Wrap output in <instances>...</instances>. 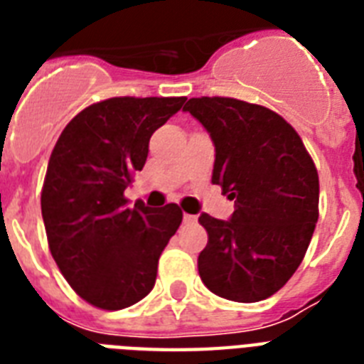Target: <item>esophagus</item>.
I'll list each match as a JSON object with an SVG mask.
<instances>
[{
  "label": "esophagus",
  "instance_id": "1",
  "mask_svg": "<svg viewBox=\"0 0 364 364\" xmlns=\"http://www.w3.org/2000/svg\"><path fill=\"white\" fill-rule=\"evenodd\" d=\"M183 223H185V225H194V223H196V215H191V213H183Z\"/></svg>",
  "mask_w": 364,
  "mask_h": 364
}]
</instances>
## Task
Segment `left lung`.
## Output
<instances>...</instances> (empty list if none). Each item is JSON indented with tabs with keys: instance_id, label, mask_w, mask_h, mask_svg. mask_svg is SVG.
Segmentation results:
<instances>
[{
	"instance_id": "8db88e82",
	"label": "left lung",
	"mask_w": 364,
	"mask_h": 364,
	"mask_svg": "<svg viewBox=\"0 0 364 364\" xmlns=\"http://www.w3.org/2000/svg\"><path fill=\"white\" fill-rule=\"evenodd\" d=\"M185 111L210 134L211 181L236 208L228 221L198 217L210 236L198 257L200 277L223 299H268L296 272L316 230V164L293 126L262 105L191 98Z\"/></svg>"
}]
</instances>
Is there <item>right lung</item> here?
<instances>
[{
    "instance_id": "right-lung-1",
    "label": "right lung",
    "mask_w": 364,
    "mask_h": 364,
    "mask_svg": "<svg viewBox=\"0 0 364 364\" xmlns=\"http://www.w3.org/2000/svg\"><path fill=\"white\" fill-rule=\"evenodd\" d=\"M185 98H109L88 105L54 145L41 193L48 247L81 299L122 310L145 299L159 259L183 221L177 204L151 210L124 191L149 139Z\"/></svg>"
}]
</instances>
